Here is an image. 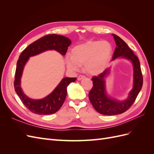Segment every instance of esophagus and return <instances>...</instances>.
I'll return each instance as SVG.
<instances>
[{
  "label": "esophagus",
  "mask_w": 154,
  "mask_h": 154,
  "mask_svg": "<svg viewBox=\"0 0 154 154\" xmlns=\"http://www.w3.org/2000/svg\"><path fill=\"white\" fill-rule=\"evenodd\" d=\"M84 78H85V76H84L80 75V76H79L78 77V81H80V80H83V79H84Z\"/></svg>",
  "instance_id": "esophagus-1"
}]
</instances>
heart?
Listing matches in <instances>:
<instances>
[{
	"mask_svg": "<svg viewBox=\"0 0 154 154\" xmlns=\"http://www.w3.org/2000/svg\"><path fill=\"white\" fill-rule=\"evenodd\" d=\"M113 48L107 41L87 40L78 44L67 54L65 62L69 70L76 71L84 64V70L91 75H98L108 66L112 56Z\"/></svg>",
	"mask_w": 154,
	"mask_h": 154,
	"instance_id": "1",
	"label": "heart"
}]
</instances>
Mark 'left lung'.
I'll return each mask as SVG.
<instances>
[{
    "label": "left lung",
    "instance_id": "left-lung-1",
    "mask_svg": "<svg viewBox=\"0 0 154 154\" xmlns=\"http://www.w3.org/2000/svg\"><path fill=\"white\" fill-rule=\"evenodd\" d=\"M112 35L116 44L112 60L115 61L116 59L124 58L131 62L133 67V83L132 88L127 97L125 100H119L110 96L106 91V78L110 72L112 66L106 68L99 76L92 78L93 87L88 94L91 103L97 112L109 116L120 114L127 111L136 100L143 86V76L139 59L120 37L114 34Z\"/></svg>",
    "mask_w": 154,
    "mask_h": 154
}]
</instances>
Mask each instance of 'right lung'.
<instances>
[{"label":"right lung","instance_id":"obj_1","mask_svg":"<svg viewBox=\"0 0 154 154\" xmlns=\"http://www.w3.org/2000/svg\"><path fill=\"white\" fill-rule=\"evenodd\" d=\"M71 41L62 35L51 34L42 37L31 44L22 51L17 63L14 87L18 96L27 109L32 112L39 115L54 114L61 108L67 96V88L71 83L76 80V78H63L49 94L42 99H32L26 95L21 87L23 71L30 57L54 50L60 54H66Z\"/></svg>","mask_w":154,"mask_h":154}]
</instances>
